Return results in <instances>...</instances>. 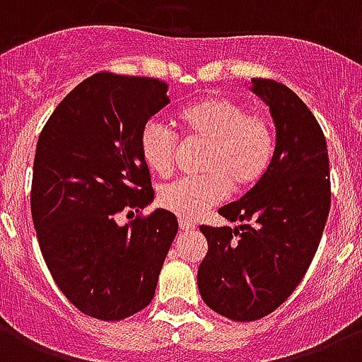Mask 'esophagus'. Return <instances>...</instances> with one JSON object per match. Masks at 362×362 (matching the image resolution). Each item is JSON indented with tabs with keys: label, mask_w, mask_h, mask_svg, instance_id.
I'll list each match as a JSON object with an SVG mask.
<instances>
[{
	"label": "esophagus",
	"mask_w": 362,
	"mask_h": 362,
	"mask_svg": "<svg viewBox=\"0 0 362 362\" xmlns=\"http://www.w3.org/2000/svg\"><path fill=\"white\" fill-rule=\"evenodd\" d=\"M194 224H192V222H189V221H183V218H179V230L181 231H192L194 230Z\"/></svg>",
	"instance_id": "34e87169"
}]
</instances>
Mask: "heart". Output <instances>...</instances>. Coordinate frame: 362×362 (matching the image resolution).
<instances>
[{"instance_id": "1", "label": "heart", "mask_w": 362, "mask_h": 362, "mask_svg": "<svg viewBox=\"0 0 362 362\" xmlns=\"http://www.w3.org/2000/svg\"><path fill=\"white\" fill-rule=\"evenodd\" d=\"M177 121L187 144H199V172L158 190V205L179 218L194 221L228 198L231 187L245 192L258 185L274 157V129L262 112H247L230 97H207L185 106ZM177 136L157 119L140 132V155L153 173L166 177L177 160Z\"/></svg>"}]
</instances>
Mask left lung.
<instances>
[{"label":"left lung","instance_id":"1","mask_svg":"<svg viewBox=\"0 0 362 362\" xmlns=\"http://www.w3.org/2000/svg\"><path fill=\"white\" fill-rule=\"evenodd\" d=\"M276 129L273 163L258 185L218 209L241 226L199 231L207 254L198 269L204 303L233 322H254L293 293L317 250L331 207L325 136L284 83L252 78Z\"/></svg>","mask_w":362,"mask_h":362}]
</instances>
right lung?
Listing matches in <instances>:
<instances>
[{
    "mask_svg": "<svg viewBox=\"0 0 362 362\" xmlns=\"http://www.w3.org/2000/svg\"><path fill=\"white\" fill-rule=\"evenodd\" d=\"M170 103L157 78L93 74L57 104L37 141L31 216L52 279L86 316L144 310L177 233L166 209L121 226L117 213L153 202L140 132Z\"/></svg>",
    "mask_w": 362,
    "mask_h": 362,
    "instance_id": "right-lung-1",
    "label": "right lung"
}]
</instances>
